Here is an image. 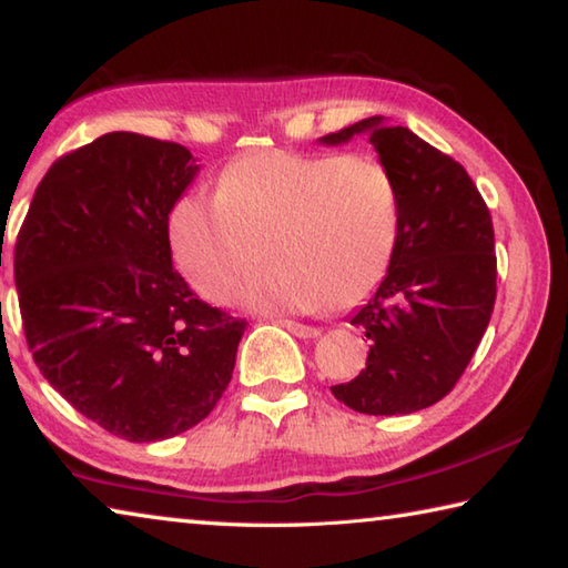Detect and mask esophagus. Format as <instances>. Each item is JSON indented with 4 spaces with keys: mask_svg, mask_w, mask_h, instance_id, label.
<instances>
[{
    "mask_svg": "<svg viewBox=\"0 0 568 568\" xmlns=\"http://www.w3.org/2000/svg\"><path fill=\"white\" fill-rule=\"evenodd\" d=\"M277 325H283L285 331H291L293 335H297V338H318V335H321V328H313V325H303V323H295V321L281 318V321H277Z\"/></svg>",
    "mask_w": 568,
    "mask_h": 568,
    "instance_id": "34e87169",
    "label": "esophagus"
}]
</instances>
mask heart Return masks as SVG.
<instances>
[{"instance_id": "1", "label": "heart", "mask_w": 568, "mask_h": 568, "mask_svg": "<svg viewBox=\"0 0 568 568\" xmlns=\"http://www.w3.org/2000/svg\"><path fill=\"white\" fill-rule=\"evenodd\" d=\"M400 230V197L386 165L363 155L271 150L235 160L217 192H190L170 215V243L187 283L247 311L311 313L353 307L388 273Z\"/></svg>"}]
</instances>
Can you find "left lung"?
I'll return each instance as SVG.
<instances>
[{"label": "left lung", "mask_w": 568, "mask_h": 568, "mask_svg": "<svg viewBox=\"0 0 568 568\" xmlns=\"http://www.w3.org/2000/svg\"><path fill=\"white\" fill-rule=\"evenodd\" d=\"M368 134L396 180L400 230L388 273L351 315L371 341L361 376L333 396L368 416L434 406L474 358L496 303L494 225L468 172L408 128L368 118L318 142Z\"/></svg>", "instance_id": "left-lung-1"}]
</instances>
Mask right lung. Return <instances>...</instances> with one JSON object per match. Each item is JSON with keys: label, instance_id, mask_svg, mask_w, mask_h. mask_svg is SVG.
<instances>
[{"label": "right lung", "instance_id": "obj_1", "mask_svg": "<svg viewBox=\"0 0 568 568\" xmlns=\"http://www.w3.org/2000/svg\"><path fill=\"white\" fill-rule=\"evenodd\" d=\"M197 172L175 142L108 132L54 162L17 237L34 363L84 418L132 444L207 418L247 325L172 271L168 220Z\"/></svg>", "mask_w": 568, "mask_h": 568}]
</instances>
